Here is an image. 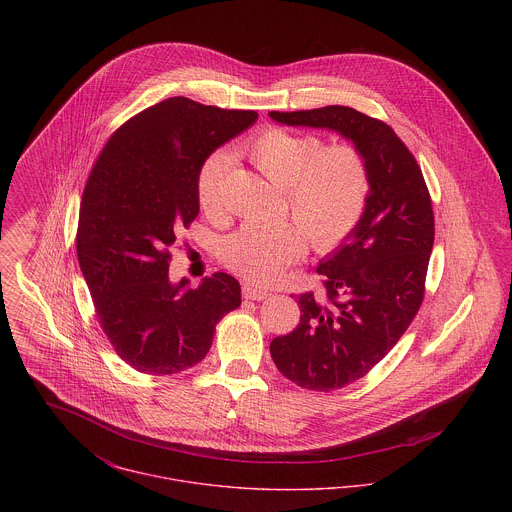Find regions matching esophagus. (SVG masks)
Segmentation results:
<instances>
[{
  "instance_id": "esophagus-1",
  "label": "esophagus",
  "mask_w": 512,
  "mask_h": 512,
  "mask_svg": "<svg viewBox=\"0 0 512 512\" xmlns=\"http://www.w3.org/2000/svg\"><path fill=\"white\" fill-rule=\"evenodd\" d=\"M268 295H270V292H266V290H262V288H258V286H252V284H244V286H242V297H244V299L262 301V299H266Z\"/></svg>"
}]
</instances>
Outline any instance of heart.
<instances>
[{
  "label": "heart",
  "mask_w": 512,
  "mask_h": 512,
  "mask_svg": "<svg viewBox=\"0 0 512 512\" xmlns=\"http://www.w3.org/2000/svg\"><path fill=\"white\" fill-rule=\"evenodd\" d=\"M242 151L266 179L284 189V213L296 222L242 226L220 246L226 268L270 284L305 254V238L315 252L327 254L355 232L370 197V169L359 147L347 142L325 146L315 134L272 126ZM226 169L228 155L217 151L197 175V201L211 217L224 211Z\"/></svg>",
  "instance_id": "heart-1"
}]
</instances>
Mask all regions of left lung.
<instances>
[{"label":"left lung","instance_id":"obj_1","mask_svg":"<svg viewBox=\"0 0 512 512\" xmlns=\"http://www.w3.org/2000/svg\"><path fill=\"white\" fill-rule=\"evenodd\" d=\"M270 116L343 134L365 153L370 169L363 219L317 268L325 299L299 293V325L270 343L288 380L331 392L366 376L414 321L436 234L432 197L416 157L382 120L349 106Z\"/></svg>","mask_w":512,"mask_h":512}]
</instances>
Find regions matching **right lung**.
<instances>
[{
	"mask_svg": "<svg viewBox=\"0 0 512 512\" xmlns=\"http://www.w3.org/2000/svg\"><path fill=\"white\" fill-rule=\"evenodd\" d=\"M173 96L124 122L102 147L82 193L76 254L96 319L116 355L163 376L201 363L240 284L217 272L199 288L169 282L171 248L199 215L205 159L256 122Z\"/></svg>",
	"mask_w": 512,
	"mask_h": 512,
	"instance_id": "right-lung-1",
	"label": "right lung"
}]
</instances>
